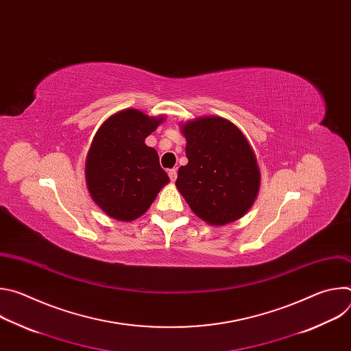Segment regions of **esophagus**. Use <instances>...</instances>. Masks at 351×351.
<instances>
[{"label":"esophagus","mask_w":351,"mask_h":351,"mask_svg":"<svg viewBox=\"0 0 351 351\" xmlns=\"http://www.w3.org/2000/svg\"><path fill=\"white\" fill-rule=\"evenodd\" d=\"M168 175H169V179H171L172 182H175L176 178H178V171H176V169H169V171H168Z\"/></svg>","instance_id":"34e87169"}]
</instances>
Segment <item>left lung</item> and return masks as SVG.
Instances as JSON below:
<instances>
[{"mask_svg":"<svg viewBox=\"0 0 351 351\" xmlns=\"http://www.w3.org/2000/svg\"><path fill=\"white\" fill-rule=\"evenodd\" d=\"M187 165L176 186L197 217L210 225L241 218L253 206L260 171L244 134L229 121L206 117L182 126Z\"/></svg>","mask_w":351,"mask_h":351,"instance_id":"1","label":"left lung"}]
</instances>
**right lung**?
<instances>
[{
    "label": "right lung",
    "mask_w": 351,
    "mask_h": 351,
    "mask_svg": "<svg viewBox=\"0 0 351 351\" xmlns=\"http://www.w3.org/2000/svg\"><path fill=\"white\" fill-rule=\"evenodd\" d=\"M162 118L125 110L98 129L86 164L88 191L107 215L133 221L143 215L169 182L154 148L144 144Z\"/></svg>",
    "instance_id": "1"
}]
</instances>
